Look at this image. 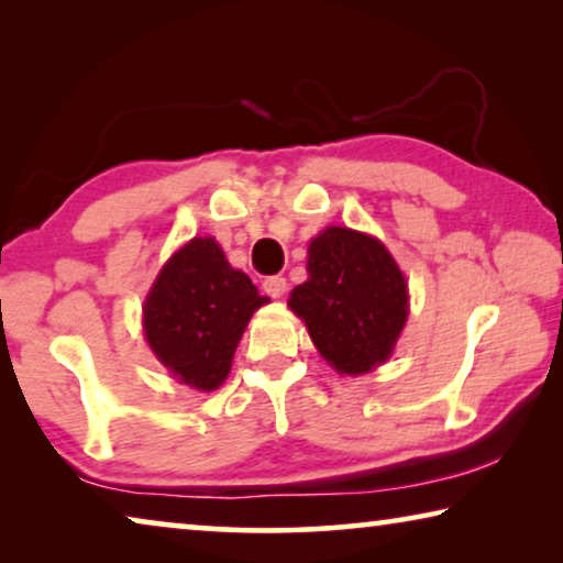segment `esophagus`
Instances as JSON below:
<instances>
[{
	"mask_svg": "<svg viewBox=\"0 0 563 563\" xmlns=\"http://www.w3.org/2000/svg\"><path fill=\"white\" fill-rule=\"evenodd\" d=\"M263 290L271 295V298H283V292L288 290V280L283 275H271V278L263 280Z\"/></svg>",
	"mask_w": 563,
	"mask_h": 563,
	"instance_id": "esophagus-1",
	"label": "esophagus"
}]
</instances>
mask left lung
Masks as SVG:
<instances>
[{"label": "left lung", "mask_w": 563, "mask_h": 563, "mask_svg": "<svg viewBox=\"0 0 563 563\" xmlns=\"http://www.w3.org/2000/svg\"><path fill=\"white\" fill-rule=\"evenodd\" d=\"M328 365L365 375L389 360L409 316L407 280L377 238L330 225L308 247V280L290 292Z\"/></svg>", "instance_id": "8db88e82"}]
</instances>
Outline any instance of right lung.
I'll list each match as a JSON object with an SVG mask.
<instances>
[{
    "mask_svg": "<svg viewBox=\"0 0 563 563\" xmlns=\"http://www.w3.org/2000/svg\"><path fill=\"white\" fill-rule=\"evenodd\" d=\"M271 302L243 271L231 268L216 238H194L170 255L144 302V332L178 383L221 387L247 320Z\"/></svg>",
    "mask_w": 563,
    "mask_h": 563,
    "instance_id": "1",
    "label": "right lung"
}]
</instances>
